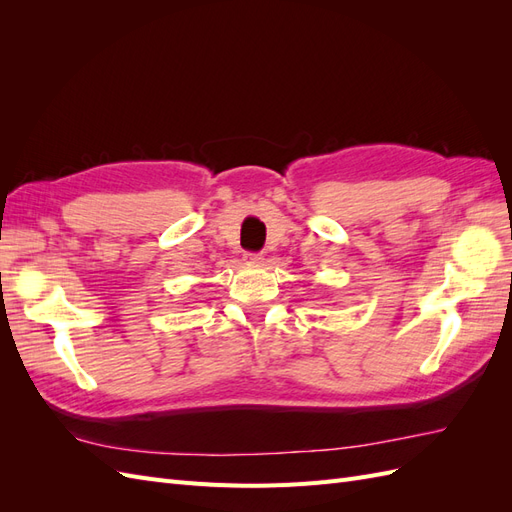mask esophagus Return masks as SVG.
<instances>
[{"instance_id":"esophagus-1","label":"esophagus","mask_w":512,"mask_h":512,"mask_svg":"<svg viewBox=\"0 0 512 512\" xmlns=\"http://www.w3.org/2000/svg\"><path fill=\"white\" fill-rule=\"evenodd\" d=\"M262 260H265V258H262L260 252H247V254H245V262H247V265H262Z\"/></svg>"}]
</instances>
